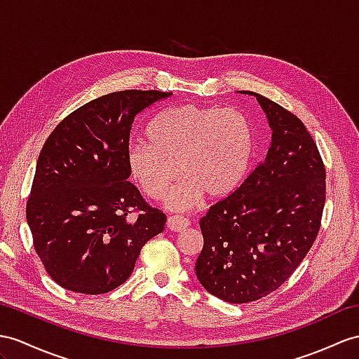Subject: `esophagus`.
<instances>
[{"instance_id": "esophagus-1", "label": "esophagus", "mask_w": 359, "mask_h": 359, "mask_svg": "<svg viewBox=\"0 0 359 359\" xmlns=\"http://www.w3.org/2000/svg\"><path fill=\"white\" fill-rule=\"evenodd\" d=\"M189 219H186L184 216H180V215H173L168 217V229L173 230V231H180V230H184L186 226H189Z\"/></svg>"}]
</instances>
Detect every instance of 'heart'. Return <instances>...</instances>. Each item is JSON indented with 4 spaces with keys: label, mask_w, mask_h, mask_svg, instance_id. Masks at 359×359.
<instances>
[{
    "label": "heart",
    "mask_w": 359,
    "mask_h": 359,
    "mask_svg": "<svg viewBox=\"0 0 359 359\" xmlns=\"http://www.w3.org/2000/svg\"><path fill=\"white\" fill-rule=\"evenodd\" d=\"M146 134L149 143L128 146V170L152 199L184 175L168 199L173 210L194 207L204 191L229 195L245 178L255 146L251 121L238 108L181 104L158 114Z\"/></svg>",
    "instance_id": "1"
}]
</instances>
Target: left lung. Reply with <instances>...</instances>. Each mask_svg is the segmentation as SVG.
I'll return each mask as SVG.
<instances>
[{
	"instance_id": "1",
	"label": "left lung",
	"mask_w": 359,
	"mask_h": 359,
	"mask_svg": "<svg viewBox=\"0 0 359 359\" xmlns=\"http://www.w3.org/2000/svg\"><path fill=\"white\" fill-rule=\"evenodd\" d=\"M273 129L266 158L201 217L204 247L195 271L205 290L250 303L280 287L320 231L326 169L303 121L257 93Z\"/></svg>"
}]
</instances>
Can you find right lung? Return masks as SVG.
<instances>
[{
    "mask_svg": "<svg viewBox=\"0 0 359 359\" xmlns=\"http://www.w3.org/2000/svg\"><path fill=\"white\" fill-rule=\"evenodd\" d=\"M172 93L126 90L94 99L60 121L42 146L27 201L33 247L53 280L97 295L125 283L165 215L128 181L134 118Z\"/></svg>",
    "mask_w": 359,
    "mask_h": 359,
    "instance_id": "obj_1",
    "label": "right lung"
}]
</instances>
